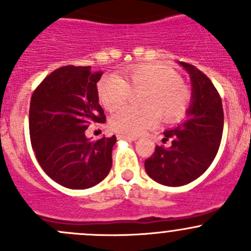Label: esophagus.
I'll return each instance as SVG.
<instances>
[{
	"label": "esophagus",
	"instance_id": "esophagus-1",
	"mask_svg": "<svg viewBox=\"0 0 251 251\" xmlns=\"http://www.w3.org/2000/svg\"><path fill=\"white\" fill-rule=\"evenodd\" d=\"M118 140L136 141V140H137V137H133V136H128V135H124V133H119V135H118Z\"/></svg>",
	"mask_w": 251,
	"mask_h": 251
}]
</instances>
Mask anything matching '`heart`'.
<instances>
[{
    "mask_svg": "<svg viewBox=\"0 0 251 251\" xmlns=\"http://www.w3.org/2000/svg\"><path fill=\"white\" fill-rule=\"evenodd\" d=\"M132 92H143L140 104L143 108H119L110 116V126L118 132L140 135L161 120L176 121L186 114L191 103V90L181 81L176 70L163 63H149L130 68L118 75H105L97 85L100 102L105 109L114 110L128 100Z\"/></svg>",
    "mask_w": 251,
    "mask_h": 251,
    "instance_id": "heart-1",
    "label": "heart"
}]
</instances>
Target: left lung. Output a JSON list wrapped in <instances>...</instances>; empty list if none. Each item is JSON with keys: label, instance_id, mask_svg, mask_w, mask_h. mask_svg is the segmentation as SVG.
Segmentation results:
<instances>
[{"label": "left lung", "instance_id": "obj_1", "mask_svg": "<svg viewBox=\"0 0 251 251\" xmlns=\"http://www.w3.org/2000/svg\"><path fill=\"white\" fill-rule=\"evenodd\" d=\"M178 64L189 74L191 105L187 119L177 127L164 132V143L156 146L144 168L151 178L169 187L184 186L201 176L216 156L224 131V109L211 80L188 63Z\"/></svg>", "mask_w": 251, "mask_h": 251}]
</instances>
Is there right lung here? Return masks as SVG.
<instances>
[{
  "mask_svg": "<svg viewBox=\"0 0 251 251\" xmlns=\"http://www.w3.org/2000/svg\"><path fill=\"white\" fill-rule=\"evenodd\" d=\"M100 76L91 67L65 65L45 77L31 96L32 149L42 170L67 188H91L111 169L115 136L91 141L85 135L92 124L105 123L97 93Z\"/></svg>",
  "mask_w": 251,
  "mask_h": 251,
  "instance_id": "right-lung-1",
  "label": "right lung"
}]
</instances>
